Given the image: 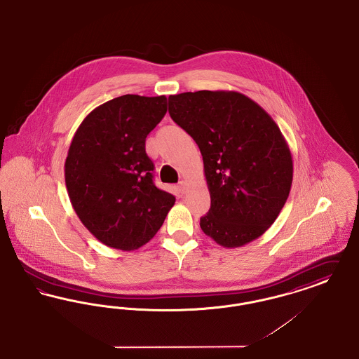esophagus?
I'll return each instance as SVG.
<instances>
[{
  "instance_id": "obj_1",
  "label": "esophagus",
  "mask_w": 359,
  "mask_h": 359,
  "mask_svg": "<svg viewBox=\"0 0 359 359\" xmlns=\"http://www.w3.org/2000/svg\"><path fill=\"white\" fill-rule=\"evenodd\" d=\"M187 189H189V187H187V183H186L184 180H182V182L179 183V186H177V190H179L180 194H186Z\"/></svg>"
}]
</instances>
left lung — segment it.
<instances>
[{"instance_id":"left-lung-1","label":"left lung","mask_w":359,"mask_h":359,"mask_svg":"<svg viewBox=\"0 0 359 359\" xmlns=\"http://www.w3.org/2000/svg\"><path fill=\"white\" fill-rule=\"evenodd\" d=\"M168 106L203 157L211 206L201 229L225 248L260 237L285 206L293 182L292 153L274 119L233 90L170 95Z\"/></svg>"}]
</instances>
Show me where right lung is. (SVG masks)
Here are the masks:
<instances>
[{"instance_id":"add662e5","label":"right lung","mask_w":359,"mask_h":359,"mask_svg":"<svg viewBox=\"0 0 359 359\" xmlns=\"http://www.w3.org/2000/svg\"><path fill=\"white\" fill-rule=\"evenodd\" d=\"M165 96L123 95L96 107L77 128L65 161L72 206L107 247L134 251L158 232L175 196L153 183L149 133L167 114Z\"/></svg>"}]
</instances>
